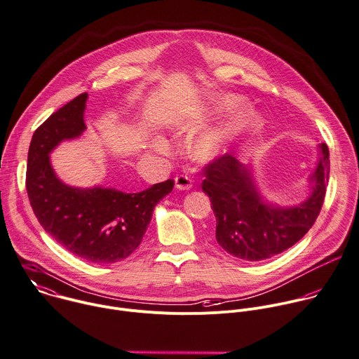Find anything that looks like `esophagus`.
Instances as JSON below:
<instances>
[{"mask_svg":"<svg viewBox=\"0 0 359 359\" xmlns=\"http://www.w3.org/2000/svg\"><path fill=\"white\" fill-rule=\"evenodd\" d=\"M175 186L177 190H190L193 186V180L186 175H180L175 179Z\"/></svg>","mask_w":359,"mask_h":359,"instance_id":"34e87169","label":"esophagus"}]
</instances>
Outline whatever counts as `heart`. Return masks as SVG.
I'll list each match as a JSON object with an SVG mask.
<instances>
[{
	"label": "heart",
	"instance_id": "heart-1",
	"mask_svg": "<svg viewBox=\"0 0 359 359\" xmlns=\"http://www.w3.org/2000/svg\"><path fill=\"white\" fill-rule=\"evenodd\" d=\"M219 105L226 109L235 108L238 105H241V100H238L236 97L226 95L219 101ZM261 124H262V116L255 111H248L245 114L238 115L222 128L212 130L198 137L191 144L190 154L198 162H203V163L212 162L219 156H222L225 152H228V148L233 141L240 140L244 135H248L250 133L255 131L257 128L261 127ZM152 148L156 152H166L168 144L163 140H156L154 141Z\"/></svg>",
	"mask_w": 359,
	"mask_h": 359
}]
</instances>
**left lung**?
I'll return each instance as SVG.
<instances>
[{"label": "left lung", "instance_id": "1", "mask_svg": "<svg viewBox=\"0 0 359 359\" xmlns=\"http://www.w3.org/2000/svg\"><path fill=\"white\" fill-rule=\"evenodd\" d=\"M320 158L310 176L311 193L293 207L272 205L258 191L251 168L225 154L210 162L201 189L215 214V240L231 257L257 262L272 258L306 235L320 214L330 175V152L318 145Z\"/></svg>", "mask_w": 359, "mask_h": 359}]
</instances>
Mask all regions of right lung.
Segmentation results:
<instances>
[{
	"label": "right lung",
	"mask_w": 359,
	"mask_h": 359,
	"mask_svg": "<svg viewBox=\"0 0 359 359\" xmlns=\"http://www.w3.org/2000/svg\"><path fill=\"white\" fill-rule=\"evenodd\" d=\"M87 93L53 112L35 131L27 169L32 210L55 240L73 255L93 264H114L130 257L142 243L155 205L172 191V179L140 193L95 186L65 184L50 165L49 154L86 130Z\"/></svg>",
	"instance_id": "right-lung-1"
}]
</instances>
